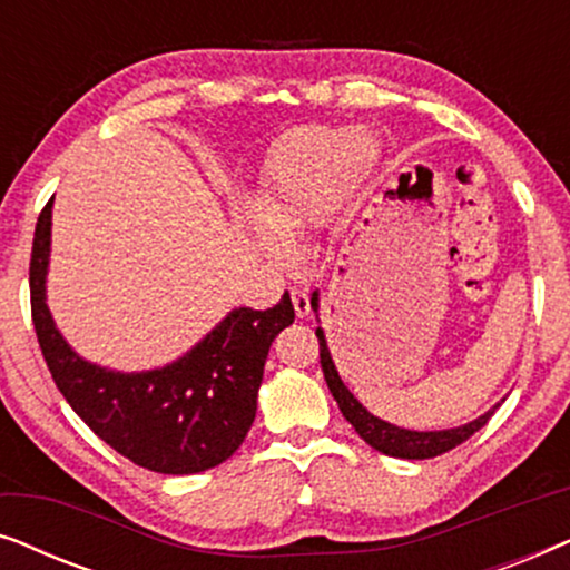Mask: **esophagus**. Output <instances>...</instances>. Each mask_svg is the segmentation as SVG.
Wrapping results in <instances>:
<instances>
[{
	"instance_id": "esophagus-1",
	"label": "esophagus",
	"mask_w": 570,
	"mask_h": 570,
	"mask_svg": "<svg viewBox=\"0 0 570 570\" xmlns=\"http://www.w3.org/2000/svg\"><path fill=\"white\" fill-rule=\"evenodd\" d=\"M291 301H293L295 316H298V318L308 316V311H311V301H308V293H306V291H301V287H293V291H291Z\"/></svg>"
}]
</instances>
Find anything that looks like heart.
<instances>
[{"label": "heart", "mask_w": 570, "mask_h": 570, "mask_svg": "<svg viewBox=\"0 0 570 570\" xmlns=\"http://www.w3.org/2000/svg\"><path fill=\"white\" fill-rule=\"evenodd\" d=\"M365 163L368 147L355 129L308 127L285 137L272 150L254 197L248 233L256 248L277 267H287L295 240L322 225L355 189Z\"/></svg>", "instance_id": "1"}]
</instances>
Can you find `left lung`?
I'll use <instances>...</instances> for the list:
<instances>
[{"label":"left lung","instance_id":"1","mask_svg":"<svg viewBox=\"0 0 570 570\" xmlns=\"http://www.w3.org/2000/svg\"><path fill=\"white\" fill-rule=\"evenodd\" d=\"M311 308H314L318 316V291H314V295H311ZM316 337H318V357H322V371H324L326 386H330L332 396L337 400L342 415H345L347 423L355 428V433L361 435L368 446H373L386 456L433 459V456L446 454V451L456 449L459 443H464L470 435L478 433L480 428L488 423L490 415L498 410V404H495L493 410H488L485 415L472 420V423L459 425V428H446V431H407V428L392 425V423H386V420H381L373 415V412L365 410L363 404L355 400L353 392L342 384L340 373H337V368H334L330 347H326V337H324L322 326H316Z\"/></svg>","mask_w":570,"mask_h":570}]
</instances>
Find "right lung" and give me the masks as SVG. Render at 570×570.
<instances>
[{
	"label": "right lung",
	"mask_w": 570,
	"mask_h": 570,
	"mask_svg": "<svg viewBox=\"0 0 570 570\" xmlns=\"http://www.w3.org/2000/svg\"><path fill=\"white\" fill-rule=\"evenodd\" d=\"M51 205L36 223L30 308L43 361L69 407L100 441L150 472L197 474L223 464L254 423L269 347L295 318L291 295L267 311L233 308L189 353L163 368H104L69 347L46 303Z\"/></svg>",
	"instance_id": "obj_1"
}]
</instances>
